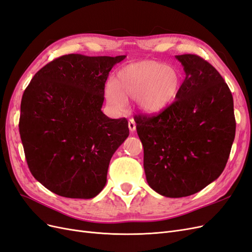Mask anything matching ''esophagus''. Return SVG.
Returning <instances> with one entry per match:
<instances>
[{
	"mask_svg": "<svg viewBox=\"0 0 252 252\" xmlns=\"http://www.w3.org/2000/svg\"><path fill=\"white\" fill-rule=\"evenodd\" d=\"M128 128L131 132H134L136 129V124H135V120L133 118L128 119Z\"/></svg>",
	"mask_w": 252,
	"mask_h": 252,
	"instance_id": "obj_1",
	"label": "esophagus"
}]
</instances>
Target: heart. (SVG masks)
<instances>
[{
  "instance_id": "obj_1",
  "label": "heart",
  "mask_w": 252,
  "mask_h": 252,
  "mask_svg": "<svg viewBox=\"0 0 252 252\" xmlns=\"http://www.w3.org/2000/svg\"><path fill=\"white\" fill-rule=\"evenodd\" d=\"M180 85L181 77L176 68L145 60L120 68L115 80L111 79L105 85L104 96L110 108L116 112L126 109V97H135L138 108L155 113L175 99Z\"/></svg>"
}]
</instances>
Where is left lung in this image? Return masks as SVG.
<instances>
[{
	"label": "left lung",
	"mask_w": 252,
	"mask_h": 252,
	"mask_svg": "<svg viewBox=\"0 0 252 252\" xmlns=\"http://www.w3.org/2000/svg\"><path fill=\"white\" fill-rule=\"evenodd\" d=\"M185 72L176 100L157 115L135 116L151 188L188 197L218 179L235 135L233 98L215 67L196 54L176 55Z\"/></svg>",
	"instance_id": "8db88e82"
}]
</instances>
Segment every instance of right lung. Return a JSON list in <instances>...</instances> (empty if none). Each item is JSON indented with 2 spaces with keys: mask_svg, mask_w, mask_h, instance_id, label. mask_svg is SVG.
<instances>
[{
  "mask_svg": "<svg viewBox=\"0 0 252 252\" xmlns=\"http://www.w3.org/2000/svg\"><path fill=\"white\" fill-rule=\"evenodd\" d=\"M125 59L63 55L24 91L19 128L28 167L59 196L91 199L107 183L110 160L129 131L126 118L102 113L104 84Z\"/></svg>",
  "mask_w": 252,
  "mask_h": 252,
  "instance_id": "add662e5",
  "label": "right lung"
}]
</instances>
